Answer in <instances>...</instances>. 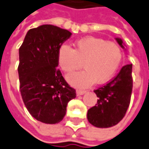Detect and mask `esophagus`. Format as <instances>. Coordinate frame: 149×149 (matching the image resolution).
Masks as SVG:
<instances>
[{
  "instance_id": "34e87169",
  "label": "esophagus",
  "mask_w": 149,
  "mask_h": 149,
  "mask_svg": "<svg viewBox=\"0 0 149 149\" xmlns=\"http://www.w3.org/2000/svg\"><path fill=\"white\" fill-rule=\"evenodd\" d=\"M86 93V91L83 90H77V95H81Z\"/></svg>"
}]
</instances>
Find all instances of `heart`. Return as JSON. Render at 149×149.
Here are the masks:
<instances>
[{"label": "heart", "instance_id": "obj_1", "mask_svg": "<svg viewBox=\"0 0 149 149\" xmlns=\"http://www.w3.org/2000/svg\"><path fill=\"white\" fill-rule=\"evenodd\" d=\"M122 51L114 42L95 37H86L75 43V49L67 44L58 49V60L65 72H72L83 67L86 70L68 76L70 84L86 87L95 81L105 83L115 75L122 61Z\"/></svg>", "mask_w": 149, "mask_h": 149}]
</instances>
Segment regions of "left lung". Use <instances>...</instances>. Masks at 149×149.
I'll return each mask as SVG.
<instances>
[{
    "instance_id": "obj_1",
    "label": "left lung",
    "mask_w": 149,
    "mask_h": 149,
    "mask_svg": "<svg viewBox=\"0 0 149 149\" xmlns=\"http://www.w3.org/2000/svg\"><path fill=\"white\" fill-rule=\"evenodd\" d=\"M116 41L125 49L122 39ZM133 88L132 64L124 66L110 81L94 91L97 104L87 111V120L98 128H109L117 125L125 117L130 103Z\"/></svg>"
}]
</instances>
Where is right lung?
<instances>
[{"mask_svg": "<svg viewBox=\"0 0 149 149\" xmlns=\"http://www.w3.org/2000/svg\"><path fill=\"white\" fill-rule=\"evenodd\" d=\"M72 33L52 24L29 29L19 49V90L29 114L45 124H58L76 91L65 81L58 66L59 48Z\"/></svg>", "mask_w": 149, "mask_h": 149, "instance_id": "1", "label": "right lung"}]
</instances>
